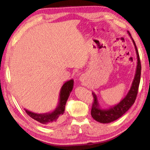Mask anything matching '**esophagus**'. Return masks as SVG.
<instances>
[{"label": "esophagus", "mask_w": 150, "mask_h": 150, "mask_svg": "<svg viewBox=\"0 0 150 150\" xmlns=\"http://www.w3.org/2000/svg\"><path fill=\"white\" fill-rule=\"evenodd\" d=\"M79 79H80L81 81H84V77H83V76H81L80 78H79Z\"/></svg>", "instance_id": "34e87169"}]
</instances>
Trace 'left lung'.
Listing matches in <instances>:
<instances>
[{
    "label": "left lung",
    "mask_w": 150,
    "mask_h": 150,
    "mask_svg": "<svg viewBox=\"0 0 150 150\" xmlns=\"http://www.w3.org/2000/svg\"><path fill=\"white\" fill-rule=\"evenodd\" d=\"M128 34L130 35L132 40L134 47H135L137 59H137L138 62H137L135 75H134L130 90H129L125 97L117 105L112 106L108 108H101L100 105H99V102L98 100L97 96H96L95 93H92L94 97V103H93L92 108H91V116L96 121L98 122L106 124L117 120L130 109V108L135 102L136 98L139 81H140L141 63L140 60H139L138 51L137 50L135 42H134L133 38H132L130 32H128Z\"/></svg>",
    "instance_id": "1"
}]
</instances>
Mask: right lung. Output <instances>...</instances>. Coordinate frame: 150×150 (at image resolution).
Segmentation results:
<instances>
[{
    "mask_svg": "<svg viewBox=\"0 0 150 150\" xmlns=\"http://www.w3.org/2000/svg\"><path fill=\"white\" fill-rule=\"evenodd\" d=\"M73 84H74V81L73 79H70L69 81H66L63 85L59 93V102L54 110L50 112L38 114L33 112L24 108L26 114L34 120L44 125L54 126L60 122L64 118L65 105L70 93L73 90Z\"/></svg>",
    "mask_w": 150,
    "mask_h": 150,
    "instance_id": "right-lung-1",
    "label": "right lung"
}]
</instances>
